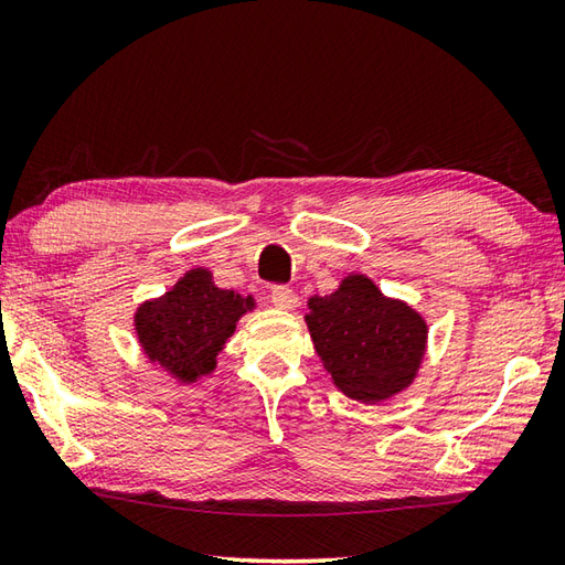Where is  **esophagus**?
Segmentation results:
<instances>
[{"label": "esophagus", "instance_id": "esophagus-1", "mask_svg": "<svg viewBox=\"0 0 565 565\" xmlns=\"http://www.w3.org/2000/svg\"><path fill=\"white\" fill-rule=\"evenodd\" d=\"M270 302L278 307V310H292V307H297V302H300V297H297L292 287L275 285L270 290Z\"/></svg>", "mask_w": 565, "mask_h": 565}]
</instances>
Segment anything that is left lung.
<instances>
[{"label": "left lung", "mask_w": 565, "mask_h": 565, "mask_svg": "<svg viewBox=\"0 0 565 565\" xmlns=\"http://www.w3.org/2000/svg\"><path fill=\"white\" fill-rule=\"evenodd\" d=\"M307 307L305 322L317 356L344 396L381 403L418 376L428 324L408 302L383 295L366 275H347L332 295H315Z\"/></svg>", "instance_id": "8db88e82"}]
</instances>
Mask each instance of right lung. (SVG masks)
<instances>
[{
    "label": "right lung",
    "instance_id": "1",
    "mask_svg": "<svg viewBox=\"0 0 565 565\" xmlns=\"http://www.w3.org/2000/svg\"><path fill=\"white\" fill-rule=\"evenodd\" d=\"M250 310L253 295L223 290L211 270L194 268L172 290L137 307L135 332L152 364L179 383H194L216 369L238 319Z\"/></svg>",
    "mask_w": 565,
    "mask_h": 565
}]
</instances>
